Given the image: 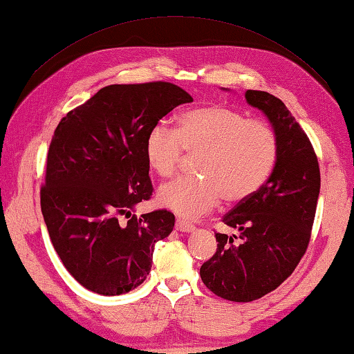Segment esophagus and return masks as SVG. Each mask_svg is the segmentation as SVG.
Returning <instances> with one entry per match:
<instances>
[{"instance_id":"obj_1","label":"esophagus","mask_w":354,"mask_h":354,"mask_svg":"<svg viewBox=\"0 0 354 354\" xmlns=\"http://www.w3.org/2000/svg\"><path fill=\"white\" fill-rule=\"evenodd\" d=\"M176 229L181 230V232H194L195 226H194V224H190L189 221L178 218V220H176Z\"/></svg>"}]
</instances>
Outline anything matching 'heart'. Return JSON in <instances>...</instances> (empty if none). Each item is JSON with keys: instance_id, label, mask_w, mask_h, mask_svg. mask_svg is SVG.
Here are the masks:
<instances>
[{"instance_id": "1", "label": "heart", "mask_w": 354, "mask_h": 354, "mask_svg": "<svg viewBox=\"0 0 354 354\" xmlns=\"http://www.w3.org/2000/svg\"><path fill=\"white\" fill-rule=\"evenodd\" d=\"M195 155L198 178H178L158 192L160 207L194 220L224 196L241 203L257 194L277 162L279 138L265 120L232 108L210 105L179 114L178 127L156 124L145 138V156L156 175L169 178L183 155Z\"/></svg>"}]
</instances>
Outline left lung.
<instances>
[{
    "label": "left lung",
    "instance_id": "1",
    "mask_svg": "<svg viewBox=\"0 0 354 354\" xmlns=\"http://www.w3.org/2000/svg\"><path fill=\"white\" fill-rule=\"evenodd\" d=\"M244 97L271 122L279 156L265 185L223 216L241 241L215 234L216 252L199 269L203 283L230 301L260 299L292 274L310 243L320 192L316 153L283 102L254 89Z\"/></svg>",
    "mask_w": 354,
    "mask_h": 354
}]
</instances>
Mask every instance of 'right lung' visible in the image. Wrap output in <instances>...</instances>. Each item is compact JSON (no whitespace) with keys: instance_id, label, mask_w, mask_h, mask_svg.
I'll use <instances>...</instances> for the list:
<instances>
[{"instance_id":"add662e5","label":"right lung","mask_w":354,"mask_h":354,"mask_svg":"<svg viewBox=\"0 0 354 354\" xmlns=\"http://www.w3.org/2000/svg\"><path fill=\"white\" fill-rule=\"evenodd\" d=\"M190 102L189 93L169 82L110 85L57 125L41 214L62 263L89 291L120 295L138 288L150 272L156 241L173 230L169 210L139 218L131 210L153 194L147 134Z\"/></svg>"}]
</instances>
